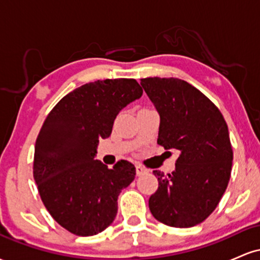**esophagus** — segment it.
Masks as SVG:
<instances>
[{"label":"esophagus","instance_id":"esophagus-1","mask_svg":"<svg viewBox=\"0 0 260 260\" xmlns=\"http://www.w3.org/2000/svg\"><path fill=\"white\" fill-rule=\"evenodd\" d=\"M136 171H137V176H142L144 174H147L148 170L145 168H143L142 165H139V164H137L136 165Z\"/></svg>","mask_w":260,"mask_h":260}]
</instances>
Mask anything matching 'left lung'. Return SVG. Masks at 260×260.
<instances>
[{
  "label": "left lung",
  "mask_w": 260,
  "mask_h": 260,
  "mask_svg": "<svg viewBox=\"0 0 260 260\" xmlns=\"http://www.w3.org/2000/svg\"><path fill=\"white\" fill-rule=\"evenodd\" d=\"M160 115L157 144L180 156L172 174L155 170L159 187L149 198L157 221L192 228L215 210L231 176L232 151L222 113L202 91L178 78L140 79Z\"/></svg>",
  "instance_id": "8db88e82"
}]
</instances>
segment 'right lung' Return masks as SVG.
<instances>
[{
  "label": "right lung",
  "instance_id": "obj_1",
  "mask_svg": "<svg viewBox=\"0 0 260 260\" xmlns=\"http://www.w3.org/2000/svg\"><path fill=\"white\" fill-rule=\"evenodd\" d=\"M142 94L136 79L96 80L68 92L44 121L32 174L45 208L71 234L96 235L115 220L117 198L136 168L121 160L109 169L94 157L118 112Z\"/></svg>",
  "mask_w": 260,
  "mask_h": 260
}]
</instances>
